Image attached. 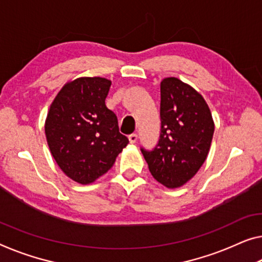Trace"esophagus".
I'll return each mask as SVG.
<instances>
[{
    "label": "esophagus",
    "mask_w": 262,
    "mask_h": 262,
    "mask_svg": "<svg viewBox=\"0 0 262 262\" xmlns=\"http://www.w3.org/2000/svg\"><path fill=\"white\" fill-rule=\"evenodd\" d=\"M137 139H138V136H137L136 134H132L128 136V140H130L131 144H135L137 142Z\"/></svg>",
    "instance_id": "34e87169"
}]
</instances>
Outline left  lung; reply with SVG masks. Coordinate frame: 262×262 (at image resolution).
Returning a JSON list of instances; mask_svg holds the SVG:
<instances>
[{
	"mask_svg": "<svg viewBox=\"0 0 262 262\" xmlns=\"http://www.w3.org/2000/svg\"><path fill=\"white\" fill-rule=\"evenodd\" d=\"M162 130L152 151L142 148L157 182L178 188L191 180L210 152L214 122L206 100L191 85L176 77L160 83Z\"/></svg>",
	"mask_w": 262,
	"mask_h": 262,
	"instance_id": "8db88e82",
	"label": "left lung"
}]
</instances>
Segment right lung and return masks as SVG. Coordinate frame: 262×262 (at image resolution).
I'll return each instance as SVG.
<instances>
[{"label":"right lung","instance_id":"right-lung-1","mask_svg":"<svg viewBox=\"0 0 262 262\" xmlns=\"http://www.w3.org/2000/svg\"><path fill=\"white\" fill-rule=\"evenodd\" d=\"M111 80L79 77L66 83L52 100L44 131L64 174L88 185L110 170L128 139L105 105Z\"/></svg>","mask_w":262,"mask_h":262}]
</instances>
